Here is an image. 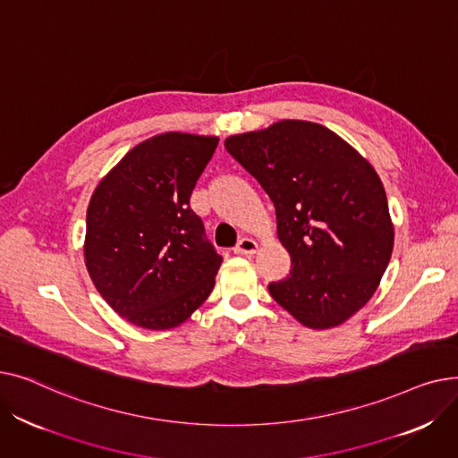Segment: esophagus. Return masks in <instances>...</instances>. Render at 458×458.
I'll use <instances>...</instances> for the list:
<instances>
[{"instance_id": "esophagus-1", "label": "esophagus", "mask_w": 458, "mask_h": 458, "mask_svg": "<svg viewBox=\"0 0 458 458\" xmlns=\"http://www.w3.org/2000/svg\"><path fill=\"white\" fill-rule=\"evenodd\" d=\"M256 250H258V243L250 237H243L242 242L233 247V252L242 254V256H252V254H256Z\"/></svg>"}]
</instances>
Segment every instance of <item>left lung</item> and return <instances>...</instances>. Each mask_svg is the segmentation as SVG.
Segmentation results:
<instances>
[{
    "mask_svg": "<svg viewBox=\"0 0 458 458\" xmlns=\"http://www.w3.org/2000/svg\"><path fill=\"white\" fill-rule=\"evenodd\" d=\"M228 154L267 192L292 273L271 297L310 328H330L362 308L388 267L394 226L373 166L325 126L280 120L232 135Z\"/></svg>",
    "mask_w": 458,
    "mask_h": 458,
    "instance_id": "left-lung-1",
    "label": "left lung"
}]
</instances>
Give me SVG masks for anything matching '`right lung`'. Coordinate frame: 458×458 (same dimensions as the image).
<instances>
[{
  "label": "right lung",
  "instance_id": "add662e5",
  "mask_svg": "<svg viewBox=\"0 0 458 458\" xmlns=\"http://www.w3.org/2000/svg\"><path fill=\"white\" fill-rule=\"evenodd\" d=\"M216 137L161 133L131 148L92 192L85 263L120 318L148 328L182 325L211 293L223 258L189 199Z\"/></svg>",
  "mask_w": 458,
  "mask_h": 458
}]
</instances>
